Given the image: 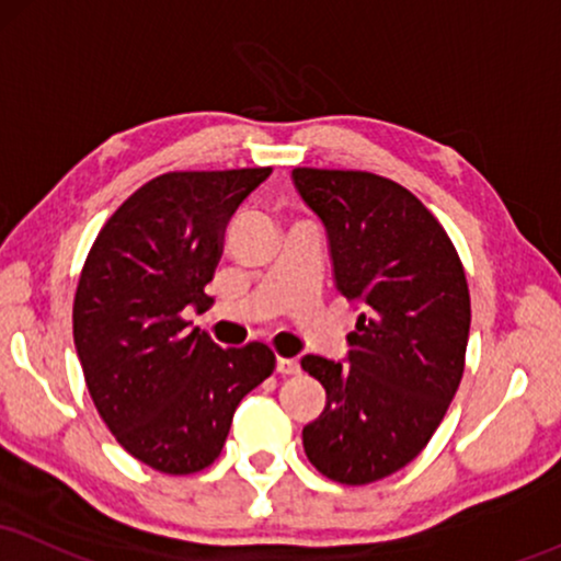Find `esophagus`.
<instances>
[{
    "label": "esophagus",
    "mask_w": 561,
    "mask_h": 561,
    "mask_svg": "<svg viewBox=\"0 0 561 561\" xmlns=\"http://www.w3.org/2000/svg\"><path fill=\"white\" fill-rule=\"evenodd\" d=\"M275 369L280 371V375H299L301 366L296 358H286V356H278V362H275Z\"/></svg>",
    "instance_id": "obj_1"
}]
</instances>
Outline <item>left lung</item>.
Instances as JSON below:
<instances>
[{
    "label": "left lung",
    "mask_w": 561,
    "mask_h": 561,
    "mask_svg": "<svg viewBox=\"0 0 561 561\" xmlns=\"http://www.w3.org/2000/svg\"><path fill=\"white\" fill-rule=\"evenodd\" d=\"M291 176L328 231L335 288L364 309L345 362L301 358L328 396L304 426V453L328 479L362 486L416 458L458 392L471 330L466 270L439 220L392 179Z\"/></svg>",
    "instance_id": "left-lung-1"
}]
</instances>
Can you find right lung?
<instances>
[{"instance_id":"obj_1","label":"right lung","mask_w":561,"mask_h":561,"mask_svg":"<svg viewBox=\"0 0 561 561\" xmlns=\"http://www.w3.org/2000/svg\"><path fill=\"white\" fill-rule=\"evenodd\" d=\"M273 169L169 171L90 247L72 307L90 398L133 458L169 476L218 458L241 398L275 369L265 343L220 348L182 312L210 299L224 231Z\"/></svg>"}]
</instances>
